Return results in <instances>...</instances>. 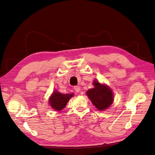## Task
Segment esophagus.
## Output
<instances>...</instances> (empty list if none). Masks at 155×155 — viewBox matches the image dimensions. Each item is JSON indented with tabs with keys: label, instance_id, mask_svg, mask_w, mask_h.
I'll use <instances>...</instances> for the list:
<instances>
[{
	"label": "esophagus",
	"instance_id": "esophagus-1",
	"mask_svg": "<svg viewBox=\"0 0 155 155\" xmlns=\"http://www.w3.org/2000/svg\"><path fill=\"white\" fill-rule=\"evenodd\" d=\"M74 91H76V92H79V91H80V87H79V86H75V87H74Z\"/></svg>",
	"mask_w": 155,
	"mask_h": 155
}]
</instances>
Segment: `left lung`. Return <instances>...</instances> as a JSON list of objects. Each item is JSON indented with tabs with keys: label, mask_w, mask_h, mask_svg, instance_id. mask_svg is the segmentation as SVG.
Returning a JSON list of instances; mask_svg holds the SVG:
<instances>
[{
	"label": "left lung",
	"mask_w": 155,
	"mask_h": 155,
	"mask_svg": "<svg viewBox=\"0 0 155 155\" xmlns=\"http://www.w3.org/2000/svg\"><path fill=\"white\" fill-rule=\"evenodd\" d=\"M94 87L89 89L86 94L99 110H104L109 108L114 101L113 93L108 86L101 84L97 80L94 81Z\"/></svg>",
	"instance_id": "8db88e82"
}]
</instances>
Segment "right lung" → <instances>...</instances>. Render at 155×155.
Segmentation results:
<instances>
[{
  "instance_id": "right-lung-1",
  "label": "right lung",
  "mask_w": 155,
  "mask_h": 155,
  "mask_svg": "<svg viewBox=\"0 0 155 155\" xmlns=\"http://www.w3.org/2000/svg\"><path fill=\"white\" fill-rule=\"evenodd\" d=\"M73 96V93L64 94L58 91H54L49 98V104L52 109L60 111L66 107L67 102Z\"/></svg>"
}]
</instances>
